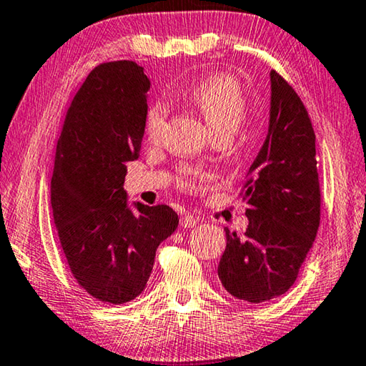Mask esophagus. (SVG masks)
<instances>
[{"label": "esophagus", "mask_w": 366, "mask_h": 366, "mask_svg": "<svg viewBox=\"0 0 366 366\" xmlns=\"http://www.w3.org/2000/svg\"><path fill=\"white\" fill-rule=\"evenodd\" d=\"M197 223V219L196 217H193V215H189V214H184L182 219H179V225H182L183 228H193L194 225Z\"/></svg>", "instance_id": "esophagus-1"}]
</instances>
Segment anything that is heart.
I'll list each match as a JSON object with an SVG mask.
<instances>
[{
	"label": "heart",
	"mask_w": 366,
	"mask_h": 366,
	"mask_svg": "<svg viewBox=\"0 0 366 366\" xmlns=\"http://www.w3.org/2000/svg\"><path fill=\"white\" fill-rule=\"evenodd\" d=\"M189 101L199 109L214 133H234L246 115V96L238 81L228 75H209L189 89ZM167 122V107L157 102L146 114L144 132L147 139L156 141L162 133Z\"/></svg>",
	"instance_id": "obj_1"
}]
</instances>
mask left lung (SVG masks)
<instances>
[{"label":"left lung","instance_id":"left-lung-1","mask_svg":"<svg viewBox=\"0 0 366 366\" xmlns=\"http://www.w3.org/2000/svg\"><path fill=\"white\" fill-rule=\"evenodd\" d=\"M268 133L244 179L249 225L227 233L219 278L236 299L260 304L296 281L320 225L315 133L302 101L270 72Z\"/></svg>","mask_w":366,"mask_h":366}]
</instances>
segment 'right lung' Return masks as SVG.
<instances>
[{"instance_id":"add662e5","label":"right lung","mask_w":366,"mask_h":366,"mask_svg":"<svg viewBox=\"0 0 366 366\" xmlns=\"http://www.w3.org/2000/svg\"><path fill=\"white\" fill-rule=\"evenodd\" d=\"M151 81L133 61L94 67L76 92L56 147L51 207L74 278L89 296L125 304L151 277L178 227L169 206L128 204L127 164L139 157Z\"/></svg>"}]
</instances>
